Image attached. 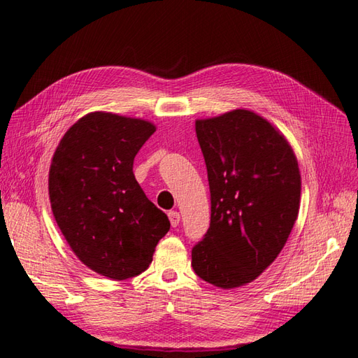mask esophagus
<instances>
[{
	"instance_id": "34e87169",
	"label": "esophagus",
	"mask_w": 358,
	"mask_h": 358,
	"mask_svg": "<svg viewBox=\"0 0 358 358\" xmlns=\"http://www.w3.org/2000/svg\"><path fill=\"white\" fill-rule=\"evenodd\" d=\"M168 216H169V221H171L172 227H177L180 224V213L178 212H169Z\"/></svg>"
}]
</instances>
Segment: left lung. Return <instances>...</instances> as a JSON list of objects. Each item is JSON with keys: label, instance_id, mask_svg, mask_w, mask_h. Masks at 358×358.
<instances>
[{"label": "left lung", "instance_id": "8db88e82", "mask_svg": "<svg viewBox=\"0 0 358 358\" xmlns=\"http://www.w3.org/2000/svg\"><path fill=\"white\" fill-rule=\"evenodd\" d=\"M195 130L212 216L192 250V268L216 287H241L257 278L289 239L299 212L298 160L280 130L251 110L198 119Z\"/></svg>", "mask_w": 358, "mask_h": 358}]
</instances>
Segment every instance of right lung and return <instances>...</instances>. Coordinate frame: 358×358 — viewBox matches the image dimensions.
<instances>
[{
    "instance_id": "add662e5",
    "label": "right lung",
    "mask_w": 358,
    "mask_h": 358,
    "mask_svg": "<svg viewBox=\"0 0 358 358\" xmlns=\"http://www.w3.org/2000/svg\"><path fill=\"white\" fill-rule=\"evenodd\" d=\"M155 125L92 112L72 125L52 155L48 192L54 219L89 269L127 280L148 269L171 222L143 194L133 162Z\"/></svg>"
}]
</instances>
